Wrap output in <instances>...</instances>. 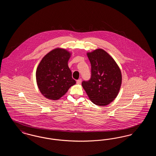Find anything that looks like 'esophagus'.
<instances>
[{
  "mask_svg": "<svg viewBox=\"0 0 156 156\" xmlns=\"http://www.w3.org/2000/svg\"><path fill=\"white\" fill-rule=\"evenodd\" d=\"M81 79H80V80H77V81H76V83H77V84H78V85H80V84H81Z\"/></svg>",
  "mask_w": 156,
  "mask_h": 156,
  "instance_id": "esophagus-1",
  "label": "esophagus"
}]
</instances>
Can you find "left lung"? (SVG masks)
Listing matches in <instances>:
<instances>
[{
    "mask_svg": "<svg viewBox=\"0 0 156 156\" xmlns=\"http://www.w3.org/2000/svg\"><path fill=\"white\" fill-rule=\"evenodd\" d=\"M91 64V78L82 86L89 99L98 106L111 104L117 97L122 76L116 61L103 49L87 53Z\"/></svg>",
    "mask_w": 156,
    "mask_h": 156,
    "instance_id": "left-lung-1",
    "label": "left lung"
}]
</instances>
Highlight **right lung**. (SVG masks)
Returning a JSON list of instances; mask_svg holds the SVG:
<instances>
[{
  "mask_svg": "<svg viewBox=\"0 0 156 156\" xmlns=\"http://www.w3.org/2000/svg\"><path fill=\"white\" fill-rule=\"evenodd\" d=\"M71 52L56 48L47 53L37 67L36 76L41 94L53 101L60 99L76 83L68 66Z\"/></svg>",
  "mask_w": 156,
  "mask_h": 156,
  "instance_id": "obj_1",
  "label": "right lung"
}]
</instances>
